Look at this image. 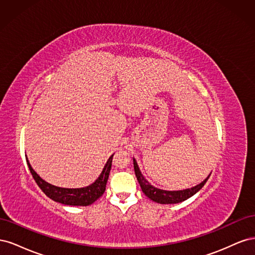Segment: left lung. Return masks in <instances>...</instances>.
Listing matches in <instances>:
<instances>
[{"mask_svg": "<svg viewBox=\"0 0 255 255\" xmlns=\"http://www.w3.org/2000/svg\"><path fill=\"white\" fill-rule=\"evenodd\" d=\"M134 161V170H135V174L138 180V183H139L141 190L143 191V194L150 198L152 201L157 202L160 204H175V203H180L187 200L188 198L194 196L196 192H198L200 189H201L204 184L206 183V181L208 180V175L206 179L200 183L197 186L192 187V188H188V189H184V190H177V191H167V190H163V189H158L155 188L154 186L146 181L143 175L141 174L139 168H138V165L136 163V160L133 159Z\"/></svg>", "mask_w": 255, "mask_h": 255, "instance_id": "obj_1", "label": "left lung"}]
</instances>
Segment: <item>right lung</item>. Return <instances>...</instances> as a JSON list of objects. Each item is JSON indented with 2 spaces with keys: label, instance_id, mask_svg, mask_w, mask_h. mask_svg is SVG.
<instances>
[{
  "label": "right lung",
  "instance_id": "obj_1",
  "mask_svg": "<svg viewBox=\"0 0 255 255\" xmlns=\"http://www.w3.org/2000/svg\"><path fill=\"white\" fill-rule=\"evenodd\" d=\"M113 156L114 154L109 158V160H107L103 171L98 177V180L94 184H91L90 186L83 188H61L54 186V185H51L48 182L42 180L41 177L34 171V169L29 165L27 158L26 161L29 168V171L32 173L35 182L44 194L50 199H52L53 201H56L65 205L87 206L97 201V200L104 194L106 183L107 180H109V175L111 172Z\"/></svg>",
  "mask_w": 255,
  "mask_h": 255
}]
</instances>
